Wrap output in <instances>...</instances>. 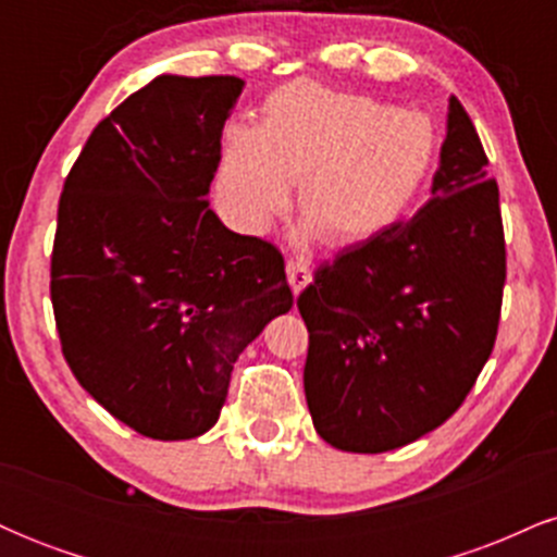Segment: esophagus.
Wrapping results in <instances>:
<instances>
[{
  "label": "esophagus",
  "instance_id": "34e87169",
  "mask_svg": "<svg viewBox=\"0 0 557 557\" xmlns=\"http://www.w3.org/2000/svg\"><path fill=\"white\" fill-rule=\"evenodd\" d=\"M287 280H290L293 293H300L311 283V264L306 259H287Z\"/></svg>",
  "mask_w": 557,
  "mask_h": 557
}]
</instances>
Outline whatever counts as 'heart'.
Returning <instances> with one entry per match:
<instances>
[{
	"mask_svg": "<svg viewBox=\"0 0 557 557\" xmlns=\"http://www.w3.org/2000/svg\"><path fill=\"white\" fill-rule=\"evenodd\" d=\"M440 151L430 114L298 81L267 96L259 127H227L216 188L243 230L264 233L298 185L304 235L354 246L411 212Z\"/></svg>",
	"mask_w": 557,
	"mask_h": 557,
	"instance_id": "heart-1",
	"label": "heart"
}]
</instances>
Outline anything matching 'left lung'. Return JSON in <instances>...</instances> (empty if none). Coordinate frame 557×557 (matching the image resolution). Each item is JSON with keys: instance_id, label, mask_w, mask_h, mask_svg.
I'll list each match as a JSON object with an SVG mask.
<instances>
[{"instance_id": "left-lung-1", "label": "left lung", "mask_w": 557, "mask_h": 557, "mask_svg": "<svg viewBox=\"0 0 557 557\" xmlns=\"http://www.w3.org/2000/svg\"><path fill=\"white\" fill-rule=\"evenodd\" d=\"M503 285L500 194L474 123L450 96L430 201L324 261L298 296L319 437L385 453L437 430L495 348Z\"/></svg>"}]
</instances>
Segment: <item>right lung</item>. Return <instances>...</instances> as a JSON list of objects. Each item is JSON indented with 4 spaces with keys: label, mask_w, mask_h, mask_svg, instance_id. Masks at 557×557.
Masks as SVG:
<instances>
[{
    "label": "right lung",
    "mask_w": 557,
    "mask_h": 557,
    "mask_svg": "<svg viewBox=\"0 0 557 557\" xmlns=\"http://www.w3.org/2000/svg\"><path fill=\"white\" fill-rule=\"evenodd\" d=\"M235 75H159L65 177L52 306L75 380L151 440L212 430L248 343L293 306L283 253L209 209Z\"/></svg>",
    "instance_id": "add662e5"
}]
</instances>
